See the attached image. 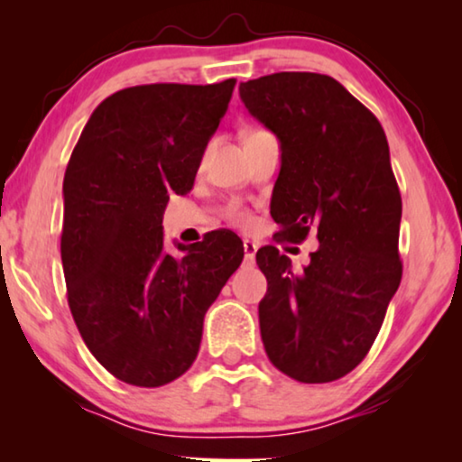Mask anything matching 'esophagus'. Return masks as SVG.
<instances>
[{"label": "esophagus", "instance_id": "esophagus-1", "mask_svg": "<svg viewBox=\"0 0 462 462\" xmlns=\"http://www.w3.org/2000/svg\"><path fill=\"white\" fill-rule=\"evenodd\" d=\"M256 250H258V245L254 242H250V239H245V242H244V261L248 264H254Z\"/></svg>", "mask_w": 462, "mask_h": 462}]
</instances>
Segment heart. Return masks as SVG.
<instances>
[{"label": "heart", "mask_w": 462, "mask_h": 462, "mask_svg": "<svg viewBox=\"0 0 462 462\" xmlns=\"http://www.w3.org/2000/svg\"><path fill=\"white\" fill-rule=\"evenodd\" d=\"M226 217H229V220L231 223H236V225H242V226H248V225H252V214L245 210V208H239V206H236V208H231L229 212H226Z\"/></svg>", "instance_id": "1"}]
</instances>
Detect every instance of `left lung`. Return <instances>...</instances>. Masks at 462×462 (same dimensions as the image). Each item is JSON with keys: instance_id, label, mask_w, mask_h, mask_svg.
<instances>
[{"instance_id": "obj_1", "label": "left lung", "mask_w": 462, "mask_h": 462, "mask_svg": "<svg viewBox=\"0 0 462 462\" xmlns=\"http://www.w3.org/2000/svg\"><path fill=\"white\" fill-rule=\"evenodd\" d=\"M245 109L282 143L271 217L280 237L318 231L294 271L275 245L256 252L267 277L258 305L271 364L299 383H332L359 365L402 282V195L374 113L337 79L282 71L239 84Z\"/></svg>"}]
</instances>
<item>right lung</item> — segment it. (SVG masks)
I'll return each mask as SVG.
<instances>
[{
	"label": "right lung",
	"mask_w": 462,
	"mask_h": 462,
	"mask_svg": "<svg viewBox=\"0 0 462 462\" xmlns=\"http://www.w3.org/2000/svg\"><path fill=\"white\" fill-rule=\"evenodd\" d=\"M236 79L147 84L105 98L69 160L60 258L75 326L100 365L134 387L191 368L204 315L244 258L236 233L163 252L170 195L193 189Z\"/></svg>",
	"instance_id": "1"
}]
</instances>
